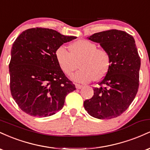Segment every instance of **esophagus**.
Instances as JSON below:
<instances>
[{
    "label": "esophagus",
    "mask_w": 150,
    "mask_h": 150,
    "mask_svg": "<svg viewBox=\"0 0 150 150\" xmlns=\"http://www.w3.org/2000/svg\"><path fill=\"white\" fill-rule=\"evenodd\" d=\"M75 87H76L77 89H81L83 87V86L81 85H79V84H75Z\"/></svg>",
    "instance_id": "esophagus-1"
}]
</instances>
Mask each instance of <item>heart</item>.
Instances as JSON below:
<instances>
[{"label":"heart","mask_w":150,"mask_h":150,"mask_svg":"<svg viewBox=\"0 0 150 150\" xmlns=\"http://www.w3.org/2000/svg\"><path fill=\"white\" fill-rule=\"evenodd\" d=\"M70 52L63 46L55 51L58 66L66 75H70L77 68L80 69L72 78L76 82H88L100 80L107 74L111 64V55L106 49L97 48V44L86 39H80L70 46Z\"/></svg>","instance_id":"obj_1"}]
</instances>
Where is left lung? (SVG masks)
<instances>
[{
  "label": "left lung",
  "mask_w": 150,
  "mask_h": 150,
  "mask_svg": "<svg viewBox=\"0 0 150 150\" xmlns=\"http://www.w3.org/2000/svg\"><path fill=\"white\" fill-rule=\"evenodd\" d=\"M109 52L110 69L94 87V96L84 101L90 116L99 119L119 116L135 99L139 87L140 57L135 39L125 32L110 30L88 37Z\"/></svg>",
  "instance_id": "obj_1"
}]
</instances>
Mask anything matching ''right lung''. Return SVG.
Listing matches in <instances>:
<instances>
[{
  "label": "right lung",
  "instance_id": "1",
  "mask_svg": "<svg viewBox=\"0 0 150 150\" xmlns=\"http://www.w3.org/2000/svg\"><path fill=\"white\" fill-rule=\"evenodd\" d=\"M76 39L51 29H28L13 43L9 63L10 89L22 111L32 116H52L63 107L75 86L58 66L55 51Z\"/></svg>",
  "mask_w": 150,
  "mask_h": 150
}]
</instances>
